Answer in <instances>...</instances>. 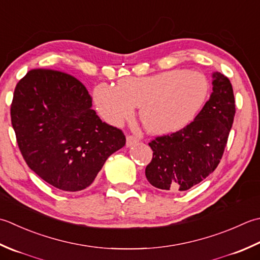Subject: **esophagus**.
Listing matches in <instances>:
<instances>
[{
    "instance_id": "34e87169",
    "label": "esophagus",
    "mask_w": 260,
    "mask_h": 260,
    "mask_svg": "<svg viewBox=\"0 0 260 260\" xmlns=\"http://www.w3.org/2000/svg\"><path fill=\"white\" fill-rule=\"evenodd\" d=\"M136 143H139V139L133 135H128L126 137V145L127 146H133Z\"/></svg>"
}]
</instances>
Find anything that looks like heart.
I'll return each instance as SVG.
<instances>
[{
  "mask_svg": "<svg viewBox=\"0 0 260 260\" xmlns=\"http://www.w3.org/2000/svg\"><path fill=\"white\" fill-rule=\"evenodd\" d=\"M208 83L204 75L170 70L150 76H129L117 86L101 83L93 96L101 117L119 126L133 118L141 106L140 118L153 134H168L184 128L205 103Z\"/></svg>",
  "mask_w": 260,
  "mask_h": 260,
  "instance_id": "1",
  "label": "heart"
}]
</instances>
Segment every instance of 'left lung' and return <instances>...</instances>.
<instances>
[{
  "mask_svg": "<svg viewBox=\"0 0 260 260\" xmlns=\"http://www.w3.org/2000/svg\"><path fill=\"white\" fill-rule=\"evenodd\" d=\"M213 92L190 124L175 133L156 136L149 145L153 156L145 168L147 181L165 191H184L216 169L236 115L232 84L213 73Z\"/></svg>",
  "mask_w": 260,
  "mask_h": 260,
  "instance_id": "left-lung-1",
  "label": "left lung"
}]
</instances>
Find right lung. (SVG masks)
Returning a JSON list of instances; mask_svg holds the SVG:
<instances>
[{
    "label": "right lung",
    "mask_w": 260,
    "mask_h": 260,
    "mask_svg": "<svg viewBox=\"0 0 260 260\" xmlns=\"http://www.w3.org/2000/svg\"><path fill=\"white\" fill-rule=\"evenodd\" d=\"M91 107L85 86L59 71H29L14 89L11 123L20 152L35 174L60 190L89 187L126 143L123 132Z\"/></svg>",
    "instance_id": "1"
}]
</instances>
